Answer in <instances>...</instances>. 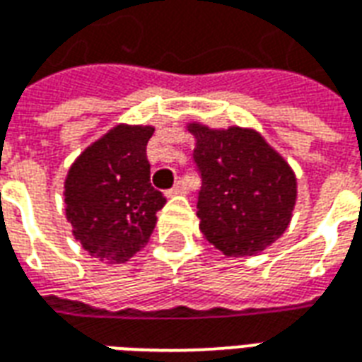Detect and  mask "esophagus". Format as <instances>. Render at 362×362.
I'll return each mask as SVG.
<instances>
[{"label": "esophagus", "instance_id": "obj_1", "mask_svg": "<svg viewBox=\"0 0 362 362\" xmlns=\"http://www.w3.org/2000/svg\"><path fill=\"white\" fill-rule=\"evenodd\" d=\"M182 194H186V184L184 182H176V186H174L173 189H168L166 192V196L168 197H173V196H182Z\"/></svg>", "mask_w": 362, "mask_h": 362}]
</instances>
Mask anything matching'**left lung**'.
Masks as SVG:
<instances>
[{"instance_id":"left-lung-1","label":"left lung","mask_w":362,"mask_h":362,"mask_svg":"<svg viewBox=\"0 0 362 362\" xmlns=\"http://www.w3.org/2000/svg\"><path fill=\"white\" fill-rule=\"evenodd\" d=\"M202 174L199 230L225 256H256L287 230L296 202L293 168L250 127L188 124Z\"/></svg>"}]
</instances>
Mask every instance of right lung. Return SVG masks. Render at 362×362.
I'll use <instances>...</instances> for the list:
<instances>
[{
	"mask_svg": "<svg viewBox=\"0 0 362 362\" xmlns=\"http://www.w3.org/2000/svg\"><path fill=\"white\" fill-rule=\"evenodd\" d=\"M153 126L118 124L69 166L64 197L75 240L90 256L124 264L149 243L165 196L151 186Z\"/></svg>",
	"mask_w": 362,
	"mask_h": 362,
	"instance_id": "add662e5",
	"label": "right lung"
}]
</instances>
